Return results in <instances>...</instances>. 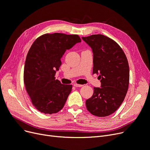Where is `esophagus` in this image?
Listing matches in <instances>:
<instances>
[{
  "label": "esophagus",
  "mask_w": 150,
  "mask_h": 150,
  "mask_svg": "<svg viewBox=\"0 0 150 150\" xmlns=\"http://www.w3.org/2000/svg\"><path fill=\"white\" fill-rule=\"evenodd\" d=\"M83 86V85H79V84H76V83L74 84V86H75V87H81Z\"/></svg>",
  "instance_id": "obj_1"
}]
</instances>
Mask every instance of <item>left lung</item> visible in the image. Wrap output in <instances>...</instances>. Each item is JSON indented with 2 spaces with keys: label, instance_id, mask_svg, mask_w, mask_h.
<instances>
[{
  "label": "left lung",
  "instance_id": "8db88e82",
  "mask_svg": "<svg viewBox=\"0 0 150 150\" xmlns=\"http://www.w3.org/2000/svg\"><path fill=\"white\" fill-rule=\"evenodd\" d=\"M93 53V73L99 75L101 88H94L93 96L86 99L91 114L106 117L114 113L122 103L129 84V66L123 50L106 36L82 37Z\"/></svg>",
  "mask_w": 150,
  "mask_h": 150
}]
</instances>
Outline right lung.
Segmentation results:
<instances>
[{
    "label": "right lung",
    "instance_id": "1",
    "mask_svg": "<svg viewBox=\"0 0 150 150\" xmlns=\"http://www.w3.org/2000/svg\"><path fill=\"white\" fill-rule=\"evenodd\" d=\"M81 39L76 35L55 33L38 38L28 52L24 69L26 91L36 109L44 114L62 109L72 86L63 85L55 75L62 64L61 58Z\"/></svg>",
    "mask_w": 150,
    "mask_h": 150
}]
</instances>
